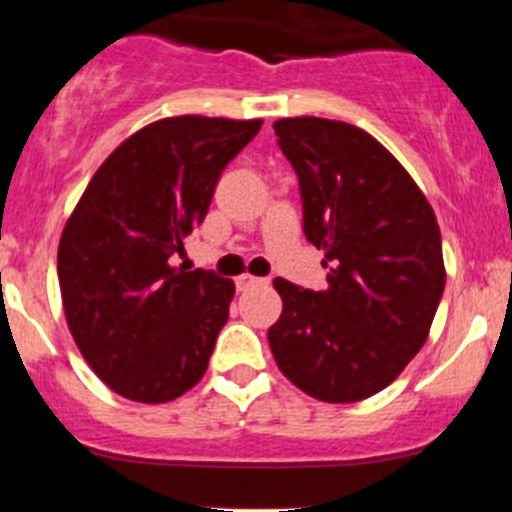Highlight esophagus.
Segmentation results:
<instances>
[{
	"label": "esophagus",
	"instance_id": "1",
	"mask_svg": "<svg viewBox=\"0 0 512 512\" xmlns=\"http://www.w3.org/2000/svg\"><path fill=\"white\" fill-rule=\"evenodd\" d=\"M256 282H261V279L259 277H251V274H241V277L235 279L238 289H246V287H251V284H256Z\"/></svg>",
	"mask_w": 512,
	"mask_h": 512
}]
</instances>
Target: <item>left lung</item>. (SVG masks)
Wrapping results in <instances>:
<instances>
[{"label": "left lung", "instance_id": "1", "mask_svg": "<svg viewBox=\"0 0 512 512\" xmlns=\"http://www.w3.org/2000/svg\"><path fill=\"white\" fill-rule=\"evenodd\" d=\"M274 133L300 179L302 230L325 251L328 287L274 279L284 307L271 354L315 400H366L428 338L446 284L436 215L400 161L356 125L284 117Z\"/></svg>", "mask_w": 512, "mask_h": 512}]
</instances>
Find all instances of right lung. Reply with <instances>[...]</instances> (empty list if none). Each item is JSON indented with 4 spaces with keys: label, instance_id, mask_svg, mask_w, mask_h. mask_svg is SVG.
I'll list each match as a JSON object with an SVG mask.
<instances>
[{
    "label": "right lung",
    "instance_id": "obj_1",
    "mask_svg": "<svg viewBox=\"0 0 512 512\" xmlns=\"http://www.w3.org/2000/svg\"><path fill=\"white\" fill-rule=\"evenodd\" d=\"M261 120L182 115L140 128L110 153L58 243L71 336L112 392L169 402L207 372L228 323L233 279L171 264Z\"/></svg>",
    "mask_w": 512,
    "mask_h": 512
}]
</instances>
